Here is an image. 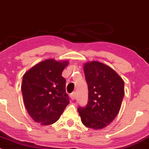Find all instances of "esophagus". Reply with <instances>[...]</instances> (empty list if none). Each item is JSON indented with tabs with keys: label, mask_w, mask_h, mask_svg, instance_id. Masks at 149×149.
<instances>
[{
	"label": "esophagus",
	"mask_w": 149,
	"mask_h": 149,
	"mask_svg": "<svg viewBox=\"0 0 149 149\" xmlns=\"http://www.w3.org/2000/svg\"><path fill=\"white\" fill-rule=\"evenodd\" d=\"M76 92H73V93H71V100H74L75 99H76Z\"/></svg>",
	"instance_id": "34e87169"
}]
</instances>
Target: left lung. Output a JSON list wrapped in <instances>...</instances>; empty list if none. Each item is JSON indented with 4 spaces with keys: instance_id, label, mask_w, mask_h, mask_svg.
Instances as JSON below:
<instances>
[{
    "instance_id": "obj_1",
    "label": "left lung",
    "mask_w": 149,
    "mask_h": 149,
    "mask_svg": "<svg viewBox=\"0 0 149 149\" xmlns=\"http://www.w3.org/2000/svg\"><path fill=\"white\" fill-rule=\"evenodd\" d=\"M88 102L78 111L83 124L93 130L107 127L118 113L124 97V81L110 66L97 61L83 66Z\"/></svg>"
}]
</instances>
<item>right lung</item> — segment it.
<instances>
[{"label": "right lung", "mask_w": 149, "mask_h": 149, "mask_svg": "<svg viewBox=\"0 0 149 149\" xmlns=\"http://www.w3.org/2000/svg\"><path fill=\"white\" fill-rule=\"evenodd\" d=\"M69 64L68 60L45 59L24 74L22 92L25 108L41 125L54 123L69 104L66 80L61 76Z\"/></svg>", "instance_id": "obj_1"}]
</instances>
